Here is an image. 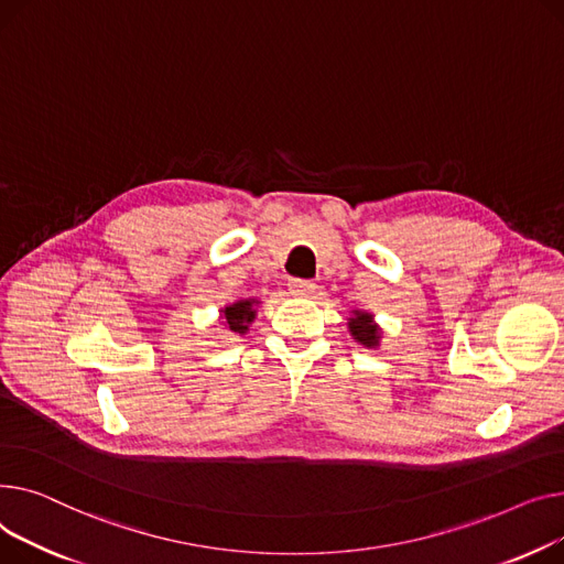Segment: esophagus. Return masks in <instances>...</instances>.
Returning a JSON list of instances; mask_svg holds the SVG:
<instances>
[{"mask_svg":"<svg viewBox=\"0 0 564 564\" xmlns=\"http://www.w3.org/2000/svg\"><path fill=\"white\" fill-rule=\"evenodd\" d=\"M314 289H316V284L312 280H291L289 282V291L293 295H310V293H314Z\"/></svg>","mask_w":564,"mask_h":564,"instance_id":"esophagus-1","label":"esophagus"}]
</instances>
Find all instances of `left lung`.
I'll use <instances>...</instances> for the list:
<instances>
[{"mask_svg": "<svg viewBox=\"0 0 564 564\" xmlns=\"http://www.w3.org/2000/svg\"><path fill=\"white\" fill-rule=\"evenodd\" d=\"M348 333L364 348H378L380 339H382L380 337L382 329L373 321V314L371 312H361V310H352V316L348 318Z\"/></svg>", "mask_w": 564, "mask_h": 564, "instance_id": "obj_1", "label": "left lung"}]
</instances>
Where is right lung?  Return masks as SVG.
I'll return each instance as SVG.
<instances>
[{"label": "right lung", "instance_id": "obj_1", "mask_svg": "<svg viewBox=\"0 0 564 564\" xmlns=\"http://www.w3.org/2000/svg\"><path fill=\"white\" fill-rule=\"evenodd\" d=\"M257 305H259L257 297H246V301H237V303H231V305H225L220 310L223 325L229 329V333L246 335L250 323L257 316Z\"/></svg>", "mask_w": 564, "mask_h": 564}]
</instances>
